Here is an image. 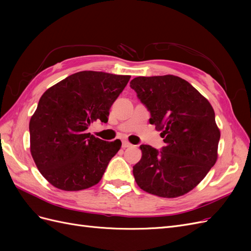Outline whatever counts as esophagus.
<instances>
[{
    "label": "esophagus",
    "instance_id": "1",
    "mask_svg": "<svg viewBox=\"0 0 251 251\" xmlns=\"http://www.w3.org/2000/svg\"><path fill=\"white\" fill-rule=\"evenodd\" d=\"M130 147H132V144H131L130 142L126 141V140H124V141H123V148H124V149L130 148Z\"/></svg>",
    "mask_w": 251,
    "mask_h": 251
}]
</instances>
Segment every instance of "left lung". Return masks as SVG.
I'll list each match as a JSON object with an SVG mask.
<instances>
[{"instance_id":"1","label":"left lung","mask_w":251,"mask_h":251,"mask_svg":"<svg viewBox=\"0 0 251 251\" xmlns=\"http://www.w3.org/2000/svg\"><path fill=\"white\" fill-rule=\"evenodd\" d=\"M130 87L151 113L165 147L141 144L133 166L138 186L151 195L176 198L191 192L218 158L220 130L209 101L188 81L175 75L138 76Z\"/></svg>"}]
</instances>
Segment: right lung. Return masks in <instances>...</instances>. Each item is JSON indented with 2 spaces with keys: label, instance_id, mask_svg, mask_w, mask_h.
<instances>
[{
  "label": "right lung",
  "instance_id": "obj_1",
  "mask_svg": "<svg viewBox=\"0 0 251 251\" xmlns=\"http://www.w3.org/2000/svg\"><path fill=\"white\" fill-rule=\"evenodd\" d=\"M130 75L81 71L45 92L29 123L30 151L49 183L63 191L97 184L121 147L87 133L94 121L108 123L110 108Z\"/></svg>",
  "mask_w": 251,
  "mask_h": 251
}]
</instances>
